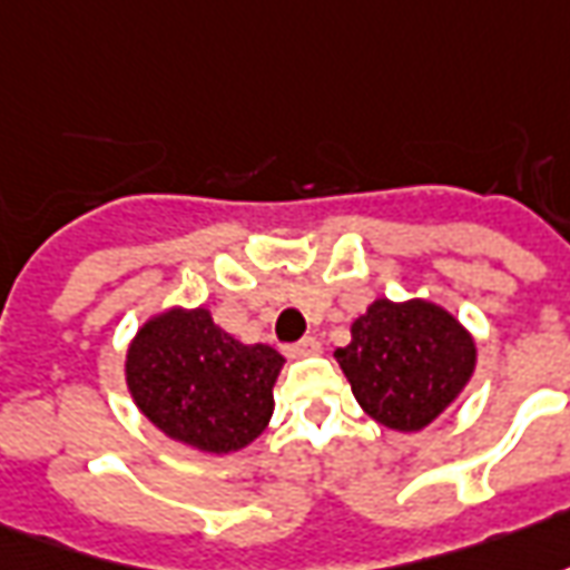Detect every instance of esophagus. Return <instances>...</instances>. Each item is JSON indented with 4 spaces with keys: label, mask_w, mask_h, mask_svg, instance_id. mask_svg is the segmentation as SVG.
<instances>
[{
    "label": "esophagus",
    "mask_w": 570,
    "mask_h": 570,
    "mask_svg": "<svg viewBox=\"0 0 570 570\" xmlns=\"http://www.w3.org/2000/svg\"><path fill=\"white\" fill-rule=\"evenodd\" d=\"M318 352H322V343L315 336H303L301 343L288 346L291 358H306V355H318Z\"/></svg>",
    "instance_id": "34e87169"
}]
</instances>
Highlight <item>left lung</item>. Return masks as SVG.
<instances>
[{
	"label": "left lung",
	"instance_id": "1",
	"mask_svg": "<svg viewBox=\"0 0 570 570\" xmlns=\"http://www.w3.org/2000/svg\"><path fill=\"white\" fill-rule=\"evenodd\" d=\"M336 348L361 410L380 425L413 434L443 416L476 371V340L440 303L376 297Z\"/></svg>",
	"mask_w": 570,
	"mask_h": 570
}]
</instances>
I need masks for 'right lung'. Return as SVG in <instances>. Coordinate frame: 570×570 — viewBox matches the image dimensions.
Returning <instances> with one entry per match:
<instances>
[{
  "mask_svg": "<svg viewBox=\"0 0 570 570\" xmlns=\"http://www.w3.org/2000/svg\"><path fill=\"white\" fill-rule=\"evenodd\" d=\"M285 358L267 343L227 334L206 306H169L145 318L127 346L132 404L166 438L227 455L264 434Z\"/></svg>",
  "mask_w": 570,
  "mask_h": 570,
  "instance_id": "add662e5",
  "label": "right lung"
}]
</instances>
